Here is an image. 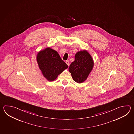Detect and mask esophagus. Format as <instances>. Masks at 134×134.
Here are the masks:
<instances>
[{
  "mask_svg": "<svg viewBox=\"0 0 134 134\" xmlns=\"http://www.w3.org/2000/svg\"><path fill=\"white\" fill-rule=\"evenodd\" d=\"M66 63L68 66H69L70 63H69V60H66Z\"/></svg>",
  "mask_w": 134,
  "mask_h": 134,
  "instance_id": "esophagus-1",
  "label": "esophagus"
}]
</instances>
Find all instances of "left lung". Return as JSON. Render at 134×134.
<instances>
[{
    "instance_id": "left-lung-1",
    "label": "left lung",
    "mask_w": 134,
    "mask_h": 134,
    "mask_svg": "<svg viewBox=\"0 0 134 134\" xmlns=\"http://www.w3.org/2000/svg\"><path fill=\"white\" fill-rule=\"evenodd\" d=\"M94 66L91 54L86 50L77 52L75 60L71 63L68 70L75 82L79 83L85 81Z\"/></svg>"
}]
</instances>
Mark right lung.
Instances as JSON below:
<instances>
[{
  "instance_id": "add662e5",
  "label": "right lung",
  "mask_w": 134,
  "mask_h": 134,
  "mask_svg": "<svg viewBox=\"0 0 134 134\" xmlns=\"http://www.w3.org/2000/svg\"><path fill=\"white\" fill-rule=\"evenodd\" d=\"M36 60L43 76L50 81L54 80L59 74L68 68L57 52L50 47L39 52Z\"/></svg>"
}]
</instances>
